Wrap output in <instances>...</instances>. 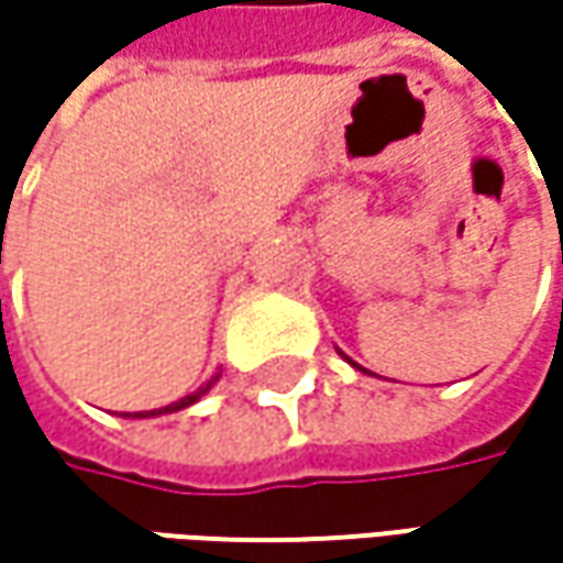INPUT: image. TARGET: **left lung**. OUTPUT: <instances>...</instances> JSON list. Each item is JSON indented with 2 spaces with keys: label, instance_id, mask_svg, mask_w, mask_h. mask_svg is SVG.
Returning a JSON list of instances; mask_svg holds the SVG:
<instances>
[{
  "label": "left lung",
  "instance_id": "8db88e82",
  "mask_svg": "<svg viewBox=\"0 0 563 563\" xmlns=\"http://www.w3.org/2000/svg\"><path fill=\"white\" fill-rule=\"evenodd\" d=\"M354 366H357V363H354Z\"/></svg>",
  "mask_w": 563,
  "mask_h": 563
}]
</instances>
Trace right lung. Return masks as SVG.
I'll use <instances>...</instances> for the list:
<instances>
[{
	"instance_id": "add662e5",
	"label": "right lung",
	"mask_w": 563,
	"mask_h": 563,
	"mask_svg": "<svg viewBox=\"0 0 563 563\" xmlns=\"http://www.w3.org/2000/svg\"><path fill=\"white\" fill-rule=\"evenodd\" d=\"M219 378V376H216ZM216 378H209L206 385H200L197 391H190V395H185L181 400H175V404H168V407H163V410H146V413H134V417H159V413H175V410H185V407H190V404H197V400L203 398L206 391L216 385Z\"/></svg>"
}]
</instances>
